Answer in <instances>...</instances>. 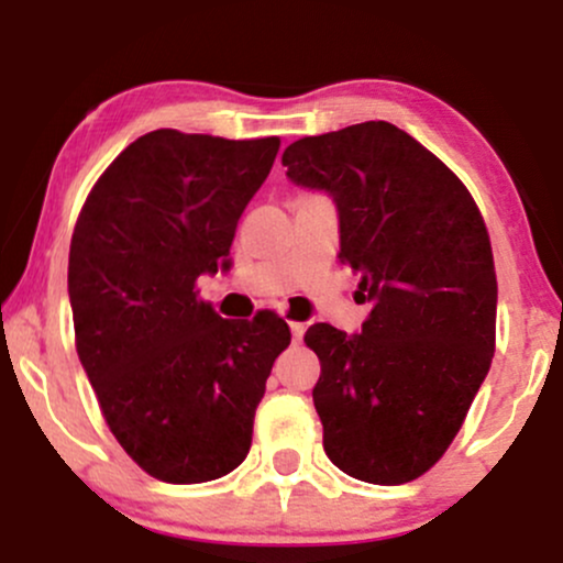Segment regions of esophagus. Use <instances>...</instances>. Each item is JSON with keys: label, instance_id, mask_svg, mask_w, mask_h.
I'll use <instances>...</instances> for the list:
<instances>
[{"label": "esophagus", "instance_id": "34e87169", "mask_svg": "<svg viewBox=\"0 0 563 563\" xmlns=\"http://www.w3.org/2000/svg\"><path fill=\"white\" fill-rule=\"evenodd\" d=\"M301 336H305V323H291V339H294V344H299Z\"/></svg>", "mask_w": 563, "mask_h": 563}]
</instances>
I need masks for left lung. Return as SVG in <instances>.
<instances>
[{
	"mask_svg": "<svg viewBox=\"0 0 563 563\" xmlns=\"http://www.w3.org/2000/svg\"><path fill=\"white\" fill-rule=\"evenodd\" d=\"M296 187L339 213V262L372 307L361 333L314 323L312 390L339 471L395 486L428 473L462 428L494 355L497 275L471 191L390 122L299 139L283 152Z\"/></svg>",
	"mask_w": 563,
	"mask_h": 563,
	"instance_id": "obj_1",
	"label": "left lung"
}]
</instances>
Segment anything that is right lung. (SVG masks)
Listing matches in <instances>:
<instances>
[{"label": "right lung", "instance_id": "right-lung-1", "mask_svg": "<svg viewBox=\"0 0 563 563\" xmlns=\"http://www.w3.org/2000/svg\"><path fill=\"white\" fill-rule=\"evenodd\" d=\"M280 139L170 128L133 141L98 178L69 251L77 355L109 430L165 484L232 473L251 449L286 320H224L197 299L230 269L234 230Z\"/></svg>", "mask_w": 563, "mask_h": 563}]
</instances>
